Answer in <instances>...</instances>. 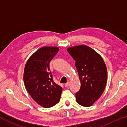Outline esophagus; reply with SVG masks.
I'll return each instance as SVG.
<instances>
[{"mask_svg":"<svg viewBox=\"0 0 127 127\" xmlns=\"http://www.w3.org/2000/svg\"><path fill=\"white\" fill-rule=\"evenodd\" d=\"M69 84H70V83L68 82H67V83L64 84V86H65V87H68L69 85Z\"/></svg>","mask_w":127,"mask_h":127,"instance_id":"1","label":"esophagus"}]
</instances>
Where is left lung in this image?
I'll list each match as a JSON object with an SVG mask.
<instances>
[{
    "label": "left lung",
    "mask_w": 127,
    "mask_h": 127,
    "mask_svg": "<svg viewBox=\"0 0 127 127\" xmlns=\"http://www.w3.org/2000/svg\"><path fill=\"white\" fill-rule=\"evenodd\" d=\"M67 51L75 61L81 88L75 94L76 102L83 106L92 105L101 97L107 81V69L103 59L86 45L69 48Z\"/></svg>",
    "instance_id": "8db88e82"
}]
</instances>
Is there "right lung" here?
Segmentation results:
<instances>
[{
	"label": "right lung",
	"mask_w": 127,
	"mask_h": 127,
	"mask_svg": "<svg viewBox=\"0 0 127 127\" xmlns=\"http://www.w3.org/2000/svg\"><path fill=\"white\" fill-rule=\"evenodd\" d=\"M59 48L42 47L26 62L24 74L26 89L32 98L44 108H50L60 101L62 88L55 83L50 70L49 63Z\"/></svg>",
	"instance_id": "obj_1"
}]
</instances>
